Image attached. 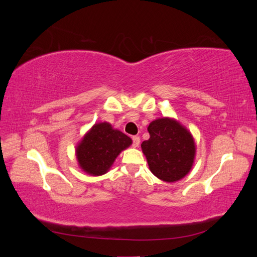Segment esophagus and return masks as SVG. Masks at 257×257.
<instances>
[{
    "mask_svg": "<svg viewBox=\"0 0 257 257\" xmlns=\"http://www.w3.org/2000/svg\"><path fill=\"white\" fill-rule=\"evenodd\" d=\"M132 139H133V146L135 148H137L139 146V144H141V138H139L138 136H133L132 137Z\"/></svg>",
    "mask_w": 257,
    "mask_h": 257,
    "instance_id": "1",
    "label": "esophagus"
}]
</instances>
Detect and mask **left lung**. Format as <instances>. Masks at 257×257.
Segmentation results:
<instances>
[{
  "label": "left lung",
  "instance_id": "1",
  "mask_svg": "<svg viewBox=\"0 0 257 257\" xmlns=\"http://www.w3.org/2000/svg\"><path fill=\"white\" fill-rule=\"evenodd\" d=\"M148 132L150 138L143 142L151 173L165 182H176L188 175L194 164L196 145L191 132L174 118L153 120Z\"/></svg>",
  "mask_w": 257,
  "mask_h": 257
}]
</instances>
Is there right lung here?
Returning a JSON list of instances; mask_svg holds the SVG:
<instances>
[{
	"label": "right lung",
	"instance_id": "1",
	"mask_svg": "<svg viewBox=\"0 0 257 257\" xmlns=\"http://www.w3.org/2000/svg\"><path fill=\"white\" fill-rule=\"evenodd\" d=\"M133 141L113 128L110 123H95L77 144L75 154L79 168L91 176H102L110 169L116 157Z\"/></svg>",
	"mask_w": 257,
	"mask_h": 257
}]
</instances>
